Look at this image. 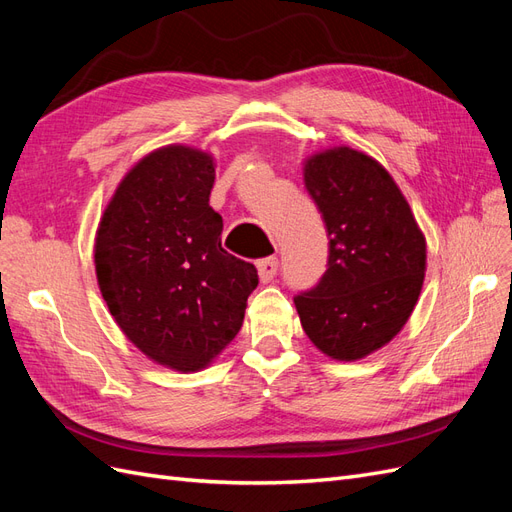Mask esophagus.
Here are the masks:
<instances>
[{
    "mask_svg": "<svg viewBox=\"0 0 512 512\" xmlns=\"http://www.w3.org/2000/svg\"><path fill=\"white\" fill-rule=\"evenodd\" d=\"M277 267H280V262H277V258H262L256 262V269H258V275H260V282L267 284L271 282L273 277L277 275Z\"/></svg>",
    "mask_w": 512,
    "mask_h": 512,
    "instance_id": "obj_1",
    "label": "esophagus"
}]
</instances>
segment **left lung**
<instances>
[{"label":"left lung","instance_id":"8db88e82","mask_svg":"<svg viewBox=\"0 0 512 512\" xmlns=\"http://www.w3.org/2000/svg\"><path fill=\"white\" fill-rule=\"evenodd\" d=\"M303 181L329 232V262L294 305L320 352L359 361L408 322L425 280L427 243L389 170L367 153H314Z\"/></svg>","mask_w":512,"mask_h":512}]
</instances>
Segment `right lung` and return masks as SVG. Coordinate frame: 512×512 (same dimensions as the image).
Segmentation results:
<instances>
[{"instance_id":"add662e5","label":"right lung","mask_w":512,"mask_h":512,"mask_svg":"<svg viewBox=\"0 0 512 512\" xmlns=\"http://www.w3.org/2000/svg\"><path fill=\"white\" fill-rule=\"evenodd\" d=\"M213 181L205 151H151L121 179L96 232L108 312L151 361L183 374L207 367L235 339L258 286L252 262L222 247Z\"/></svg>"}]
</instances>
